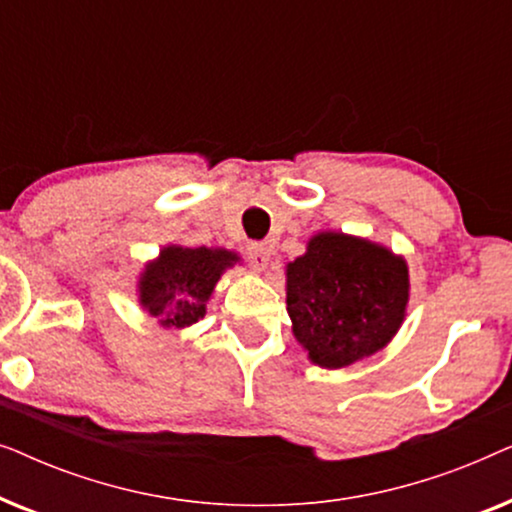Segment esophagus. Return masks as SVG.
I'll list each match as a JSON object with an SVG mask.
<instances>
[{"instance_id":"1","label":"esophagus","mask_w":512,"mask_h":512,"mask_svg":"<svg viewBox=\"0 0 512 512\" xmlns=\"http://www.w3.org/2000/svg\"><path fill=\"white\" fill-rule=\"evenodd\" d=\"M247 258L256 270H265V265H268V261H270L268 247H265L263 242H249L247 244Z\"/></svg>"}]
</instances>
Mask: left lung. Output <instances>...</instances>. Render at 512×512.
Returning a JSON list of instances; mask_svg holds the SVG:
<instances>
[{
  "instance_id": "obj_1",
  "label": "left lung",
  "mask_w": 512,
  "mask_h": 512,
  "mask_svg": "<svg viewBox=\"0 0 512 512\" xmlns=\"http://www.w3.org/2000/svg\"><path fill=\"white\" fill-rule=\"evenodd\" d=\"M408 268L377 244L321 233L286 268V310L310 359L342 368L375 354L401 326Z\"/></svg>"
}]
</instances>
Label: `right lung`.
Masks as SVG:
<instances>
[{"label":"right lung","instance_id":"right-lung-1","mask_svg":"<svg viewBox=\"0 0 512 512\" xmlns=\"http://www.w3.org/2000/svg\"><path fill=\"white\" fill-rule=\"evenodd\" d=\"M235 261L230 251L167 247L142 277V305L163 326L186 328L205 317L221 272Z\"/></svg>","mask_w":512,"mask_h":512}]
</instances>
